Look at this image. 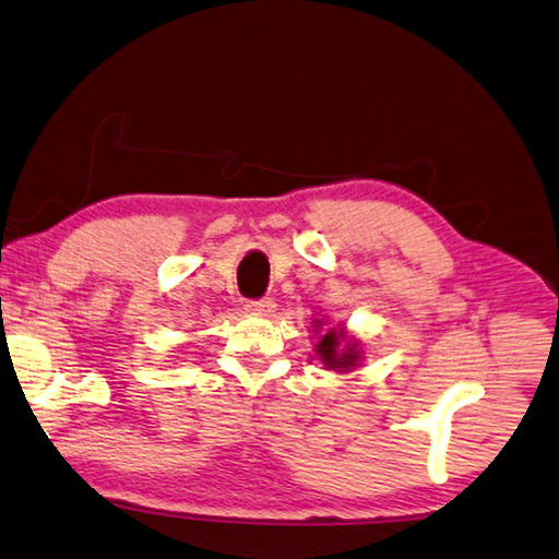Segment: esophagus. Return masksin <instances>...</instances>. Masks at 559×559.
I'll list each match as a JSON object with an SVG mask.
<instances>
[{"label": "esophagus", "mask_w": 559, "mask_h": 559, "mask_svg": "<svg viewBox=\"0 0 559 559\" xmlns=\"http://www.w3.org/2000/svg\"><path fill=\"white\" fill-rule=\"evenodd\" d=\"M247 310L252 314H261V317H269L273 310H276V302L271 298H259V300H249L247 302Z\"/></svg>", "instance_id": "esophagus-1"}]
</instances>
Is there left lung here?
<instances>
[{
  "label": "left lung",
  "instance_id": "obj_1",
  "mask_svg": "<svg viewBox=\"0 0 559 559\" xmlns=\"http://www.w3.org/2000/svg\"><path fill=\"white\" fill-rule=\"evenodd\" d=\"M314 353L317 358L324 362L326 370L336 372H350L353 367H358L360 362L358 343H346V331L343 329H329L326 334L317 341Z\"/></svg>",
  "mask_w": 559,
  "mask_h": 559
}]
</instances>
